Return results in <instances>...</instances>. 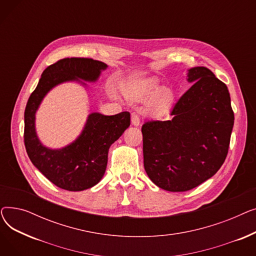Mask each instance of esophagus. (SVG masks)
Wrapping results in <instances>:
<instances>
[{
  "instance_id": "esophagus-1",
  "label": "esophagus",
  "mask_w": 256,
  "mask_h": 256,
  "mask_svg": "<svg viewBox=\"0 0 256 256\" xmlns=\"http://www.w3.org/2000/svg\"><path fill=\"white\" fill-rule=\"evenodd\" d=\"M132 124L134 126H140L141 120H140V117H139V115L137 113H132Z\"/></svg>"
}]
</instances>
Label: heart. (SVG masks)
I'll return each instance as SVG.
<instances>
[{"label": "heart", "mask_w": 256, "mask_h": 256, "mask_svg": "<svg viewBox=\"0 0 256 256\" xmlns=\"http://www.w3.org/2000/svg\"><path fill=\"white\" fill-rule=\"evenodd\" d=\"M158 88V82L154 78L145 80L126 89V96L132 100H141L150 98ZM173 93L168 88L160 89L150 102V110L152 112H163L172 104Z\"/></svg>", "instance_id": "1"}]
</instances>
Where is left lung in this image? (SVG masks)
I'll return each instance as SVG.
<instances>
[{
	"label": "left lung",
	"instance_id": "obj_1",
	"mask_svg": "<svg viewBox=\"0 0 256 256\" xmlns=\"http://www.w3.org/2000/svg\"><path fill=\"white\" fill-rule=\"evenodd\" d=\"M188 80L193 85L172 108L173 119L141 128L147 176L171 192L189 191L220 169L234 122L227 86L208 68H190Z\"/></svg>",
	"mask_w": 256,
	"mask_h": 256
}]
</instances>
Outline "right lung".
Returning <instances> with one entry per match:
<instances>
[{
    "instance_id": "add662e5",
    "label": "right lung",
    "mask_w": 256,
    "mask_h": 256,
    "mask_svg": "<svg viewBox=\"0 0 256 256\" xmlns=\"http://www.w3.org/2000/svg\"><path fill=\"white\" fill-rule=\"evenodd\" d=\"M104 62L90 58H64L48 66L31 93L24 110V141L33 165L54 184L67 191H83L104 176L110 146L130 124L128 112L112 116L91 113L80 137L62 150H48L35 132V113L46 94L56 85L82 78L96 80Z\"/></svg>"
}]
</instances>
